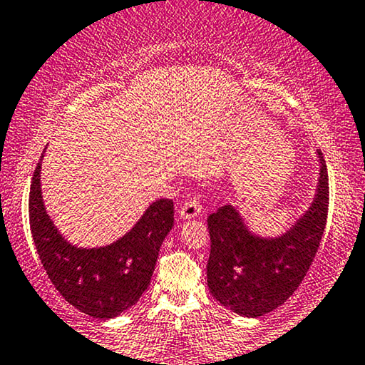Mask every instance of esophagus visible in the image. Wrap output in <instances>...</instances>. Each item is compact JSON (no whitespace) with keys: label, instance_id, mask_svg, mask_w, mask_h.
Wrapping results in <instances>:
<instances>
[{"label":"esophagus","instance_id":"esophagus-1","mask_svg":"<svg viewBox=\"0 0 365 365\" xmlns=\"http://www.w3.org/2000/svg\"><path fill=\"white\" fill-rule=\"evenodd\" d=\"M178 213H180V217L183 220L198 217V215L202 213V202H200V197H197V195H195V197H190L187 202H183Z\"/></svg>","mask_w":365,"mask_h":365}]
</instances>
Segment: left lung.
Masks as SVG:
<instances>
[{
    "label": "left lung",
    "mask_w": 365,
    "mask_h": 365,
    "mask_svg": "<svg viewBox=\"0 0 365 365\" xmlns=\"http://www.w3.org/2000/svg\"><path fill=\"white\" fill-rule=\"evenodd\" d=\"M321 170L311 207L289 232L261 238L246 227L232 205L208 217V289L225 307L245 317H258L283 304L312 264L324 235L329 207L326 160L317 150Z\"/></svg>",
    "instance_id": "left-lung-1"
}]
</instances>
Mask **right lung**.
Listing matches in <instances>:
<instances>
[{
	"instance_id": "right-lung-1",
	"label": "right lung",
	"mask_w": 365,
	"mask_h": 365,
	"mask_svg": "<svg viewBox=\"0 0 365 365\" xmlns=\"http://www.w3.org/2000/svg\"><path fill=\"white\" fill-rule=\"evenodd\" d=\"M41 160L29 192V225L41 264L59 294L76 309L97 319L119 316L150 284L158 251L173 227V202H153L135 227L112 245L78 248L63 238L46 213Z\"/></svg>"
}]
</instances>
